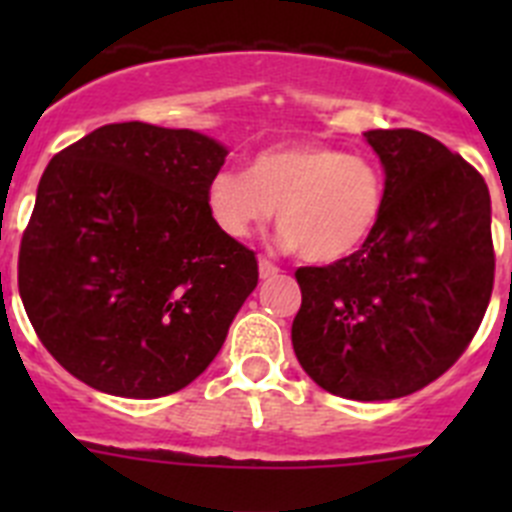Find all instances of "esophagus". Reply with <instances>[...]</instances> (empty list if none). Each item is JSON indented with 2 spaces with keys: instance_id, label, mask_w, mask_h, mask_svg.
Here are the masks:
<instances>
[{
  "instance_id": "obj_1",
  "label": "esophagus",
  "mask_w": 512,
  "mask_h": 512,
  "mask_svg": "<svg viewBox=\"0 0 512 512\" xmlns=\"http://www.w3.org/2000/svg\"><path fill=\"white\" fill-rule=\"evenodd\" d=\"M259 274H261V279L277 277L279 266L274 264V261H269V259H264V256H261V259H259Z\"/></svg>"
}]
</instances>
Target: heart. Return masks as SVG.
<instances>
[{
    "label": "heart",
    "instance_id": "obj_1",
    "mask_svg": "<svg viewBox=\"0 0 512 512\" xmlns=\"http://www.w3.org/2000/svg\"><path fill=\"white\" fill-rule=\"evenodd\" d=\"M387 205V176L366 153L328 143H284L259 151L243 171H217L207 210L233 241L264 228L277 210L282 243L302 259L333 264L359 251Z\"/></svg>",
    "mask_w": 512,
    "mask_h": 512
}]
</instances>
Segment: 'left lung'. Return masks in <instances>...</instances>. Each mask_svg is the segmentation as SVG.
<instances>
[{"label": "left lung", "instance_id": "8db88e82", "mask_svg": "<svg viewBox=\"0 0 512 512\" xmlns=\"http://www.w3.org/2000/svg\"><path fill=\"white\" fill-rule=\"evenodd\" d=\"M387 176L377 230L348 259L295 271L297 361L325 392L395 400L449 372L490 305V192L459 153L418 130H369Z\"/></svg>", "mask_w": 512, "mask_h": 512}]
</instances>
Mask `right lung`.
I'll return each instance as SVG.
<instances>
[{
	"label": "right lung",
	"instance_id": "obj_1",
	"mask_svg": "<svg viewBox=\"0 0 512 512\" xmlns=\"http://www.w3.org/2000/svg\"><path fill=\"white\" fill-rule=\"evenodd\" d=\"M207 135L115 122L63 148L38 184L17 284L40 343L107 395L164 397L205 372L259 284L251 248L220 233Z\"/></svg>",
	"mask_w": 512,
	"mask_h": 512
}]
</instances>
